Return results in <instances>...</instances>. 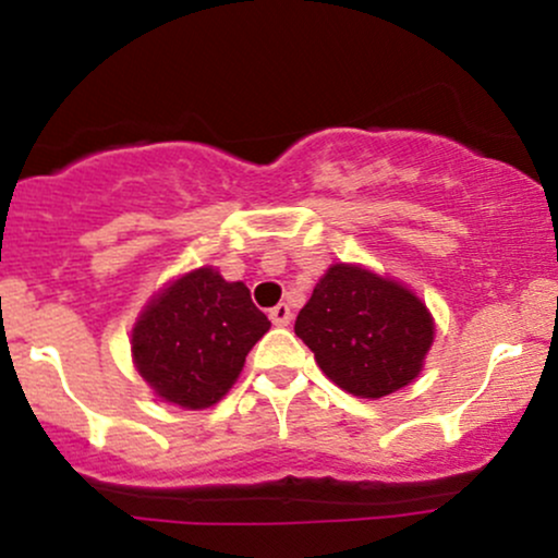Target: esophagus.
Here are the masks:
<instances>
[{"instance_id":"34e87169","label":"esophagus","mask_w":558,"mask_h":558,"mask_svg":"<svg viewBox=\"0 0 558 558\" xmlns=\"http://www.w3.org/2000/svg\"><path fill=\"white\" fill-rule=\"evenodd\" d=\"M270 319L272 325H278V328H286V325L293 319V312L288 310V304H278L270 310Z\"/></svg>"}]
</instances>
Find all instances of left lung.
<instances>
[{
	"label": "left lung",
	"instance_id": "obj_1",
	"mask_svg": "<svg viewBox=\"0 0 558 558\" xmlns=\"http://www.w3.org/2000/svg\"><path fill=\"white\" fill-rule=\"evenodd\" d=\"M296 336L338 388L383 399L414 380L435 325L422 301L360 265H332L299 312Z\"/></svg>",
	"mask_w": 558,
	"mask_h": 558
}]
</instances>
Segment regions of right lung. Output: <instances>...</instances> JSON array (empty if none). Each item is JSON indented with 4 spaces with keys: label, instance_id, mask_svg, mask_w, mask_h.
Wrapping results in <instances>:
<instances>
[{
    "label": "right lung",
    "instance_id": "right-lung-1",
    "mask_svg": "<svg viewBox=\"0 0 558 558\" xmlns=\"http://www.w3.org/2000/svg\"><path fill=\"white\" fill-rule=\"evenodd\" d=\"M270 330L243 283L213 267L181 275L146 304L133 328L138 375L162 401L213 407L239 380L252 345Z\"/></svg>",
    "mask_w": 558,
    "mask_h": 558
}]
</instances>
